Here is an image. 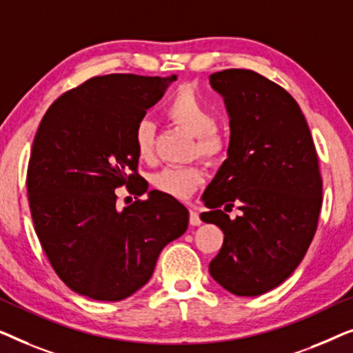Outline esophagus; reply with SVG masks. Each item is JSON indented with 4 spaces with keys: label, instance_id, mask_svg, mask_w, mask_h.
<instances>
[{
    "label": "esophagus",
    "instance_id": "34e87169",
    "mask_svg": "<svg viewBox=\"0 0 353 353\" xmlns=\"http://www.w3.org/2000/svg\"><path fill=\"white\" fill-rule=\"evenodd\" d=\"M190 223L192 225V226H199L202 221H201V219H199V214H197L196 210H190Z\"/></svg>",
    "mask_w": 353,
    "mask_h": 353
}]
</instances>
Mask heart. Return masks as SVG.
I'll use <instances>...</instances> for the list:
<instances>
[{
    "instance_id": "1",
    "label": "heart",
    "mask_w": 353,
    "mask_h": 353,
    "mask_svg": "<svg viewBox=\"0 0 353 353\" xmlns=\"http://www.w3.org/2000/svg\"><path fill=\"white\" fill-rule=\"evenodd\" d=\"M163 114L172 123L194 137V146L199 156L207 161H220L228 149L225 133L215 127L212 110L191 88H181L168 99ZM133 143L141 161H151L154 156V128L149 120H139L134 127ZM204 181V172L197 165L165 167L152 176V185L163 194L175 199H188Z\"/></svg>"
}]
</instances>
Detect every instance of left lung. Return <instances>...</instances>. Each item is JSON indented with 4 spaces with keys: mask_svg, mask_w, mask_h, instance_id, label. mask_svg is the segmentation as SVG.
I'll list each match as a JSON object with an SVG mask.
<instances>
[{
    "mask_svg": "<svg viewBox=\"0 0 353 353\" xmlns=\"http://www.w3.org/2000/svg\"><path fill=\"white\" fill-rule=\"evenodd\" d=\"M209 80L230 117L226 161L202 194L210 210L201 220L225 234L209 273L234 296L254 297L279 286L307 254L323 201L318 156L301 108L281 86L245 69ZM234 205L241 214L230 219Z\"/></svg>",
    "mask_w": 353,
    "mask_h": 353,
    "instance_id": "1",
    "label": "left lung"
}]
</instances>
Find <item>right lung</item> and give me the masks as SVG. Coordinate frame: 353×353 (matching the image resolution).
I'll return each mask as SVG.
<instances>
[{
    "label": "right lung",
    "instance_id": "obj_1",
    "mask_svg": "<svg viewBox=\"0 0 353 353\" xmlns=\"http://www.w3.org/2000/svg\"><path fill=\"white\" fill-rule=\"evenodd\" d=\"M175 80L93 77L56 99L37 130L27 172L32 220L57 276L80 296L130 297L152 276L162 249L188 228L186 207L161 191L122 210L115 205V190L141 178L134 127Z\"/></svg>",
    "mask_w": 353,
    "mask_h": 353
}]
</instances>
